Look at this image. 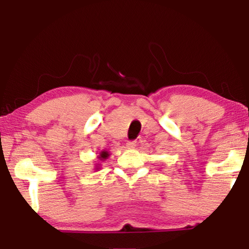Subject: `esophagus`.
<instances>
[{
    "label": "esophagus",
    "instance_id": "34e87169",
    "mask_svg": "<svg viewBox=\"0 0 249 249\" xmlns=\"http://www.w3.org/2000/svg\"><path fill=\"white\" fill-rule=\"evenodd\" d=\"M136 146V141H130L127 142V147L128 148H134Z\"/></svg>",
    "mask_w": 249,
    "mask_h": 249
}]
</instances>
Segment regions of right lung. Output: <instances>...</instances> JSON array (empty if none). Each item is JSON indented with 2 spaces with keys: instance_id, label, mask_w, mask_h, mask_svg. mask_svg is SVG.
Wrapping results in <instances>:
<instances>
[{
  "instance_id": "1",
  "label": "right lung",
  "mask_w": 249,
  "mask_h": 249,
  "mask_svg": "<svg viewBox=\"0 0 249 249\" xmlns=\"http://www.w3.org/2000/svg\"><path fill=\"white\" fill-rule=\"evenodd\" d=\"M107 156H108V154L107 152H102L101 153V159H107Z\"/></svg>"
}]
</instances>
